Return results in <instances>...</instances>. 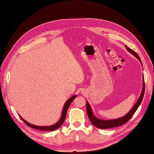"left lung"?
Listing matches in <instances>:
<instances>
[{
  "label": "left lung",
  "instance_id": "1",
  "mask_svg": "<svg viewBox=\"0 0 154 154\" xmlns=\"http://www.w3.org/2000/svg\"><path fill=\"white\" fill-rule=\"evenodd\" d=\"M126 48L128 50V51L132 54L134 57H136L140 62L141 63V60L139 58V55L135 52V51L128 47H127L126 45ZM142 64V63H141ZM143 89L141 93V95L139 96V99L136 102V103L134 105V106L132 107V109L129 111V112H128L125 116H123V117L118 118V119H110V120H103V119H100L98 118H97L96 116L94 115L92 112V110L91 107L89 105V103L87 101L86 106H87V113L88 115V117L89 118L91 122L92 123V125L95 126L96 127H97L101 129H105V128H114V127H119V126L122 125L127 122H128L130 120V119L132 117V116L135 113V112L138 109L139 106L140 105L141 101L143 100L144 94V89H145V85H144V78H143Z\"/></svg>",
  "mask_w": 154,
  "mask_h": 154
}]
</instances>
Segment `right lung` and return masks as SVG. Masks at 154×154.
Segmentation results:
<instances>
[{
  "label": "right lung",
  "instance_id": "right-lung-1",
  "mask_svg": "<svg viewBox=\"0 0 154 154\" xmlns=\"http://www.w3.org/2000/svg\"><path fill=\"white\" fill-rule=\"evenodd\" d=\"M76 97V95H73L66 102V103H65L64 106H63L61 118H60V119H59L58 122L57 123H55L54 125H51V126H48V127H43V126H42H42H36V125H32V124H31L28 122H27L26 120H24L22 118H21L20 116V118L23 121V122H24L29 127H31V128H35V129H37V130H44V131H53V130L58 129L60 127V126H61L63 124L65 119H66V114H67V112L69 107L70 105H71V102L74 100V99Z\"/></svg>",
  "mask_w": 154,
  "mask_h": 154
}]
</instances>
